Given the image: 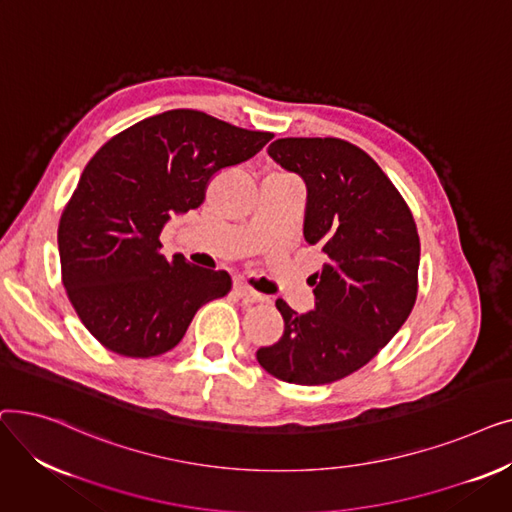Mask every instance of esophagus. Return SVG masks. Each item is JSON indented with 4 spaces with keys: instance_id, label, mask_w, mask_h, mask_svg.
Masks as SVG:
<instances>
[{
    "instance_id": "obj_1",
    "label": "esophagus",
    "mask_w": 512,
    "mask_h": 512,
    "mask_svg": "<svg viewBox=\"0 0 512 512\" xmlns=\"http://www.w3.org/2000/svg\"><path fill=\"white\" fill-rule=\"evenodd\" d=\"M234 290H236V294L238 297L245 301V303H261V301H265V297L261 292H257V290H253L249 284H245V282H236L234 284Z\"/></svg>"
}]
</instances>
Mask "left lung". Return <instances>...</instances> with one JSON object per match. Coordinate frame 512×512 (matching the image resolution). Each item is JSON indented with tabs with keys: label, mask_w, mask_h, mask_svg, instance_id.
Instances as JSON below:
<instances>
[{
	"label": "left lung",
	"mask_w": 512,
	"mask_h": 512,
	"mask_svg": "<svg viewBox=\"0 0 512 512\" xmlns=\"http://www.w3.org/2000/svg\"><path fill=\"white\" fill-rule=\"evenodd\" d=\"M267 153L303 176V234L326 263L311 276L313 311L299 315L276 301L284 334L259 348L257 361L288 384H332L369 363L411 315L419 288L417 224L392 180L353 143L290 137Z\"/></svg>",
	"instance_id": "1"
}]
</instances>
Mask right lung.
<instances>
[{
    "label": "right lung",
    "mask_w": 512,
    "mask_h": 512,
    "mask_svg": "<svg viewBox=\"0 0 512 512\" xmlns=\"http://www.w3.org/2000/svg\"><path fill=\"white\" fill-rule=\"evenodd\" d=\"M197 110H170L118 132L85 166L58 226L62 282L85 328L122 357L164 355L232 278L159 253L174 213L197 209L215 172L272 141Z\"/></svg>",
    "instance_id": "right-lung-1"
}]
</instances>
